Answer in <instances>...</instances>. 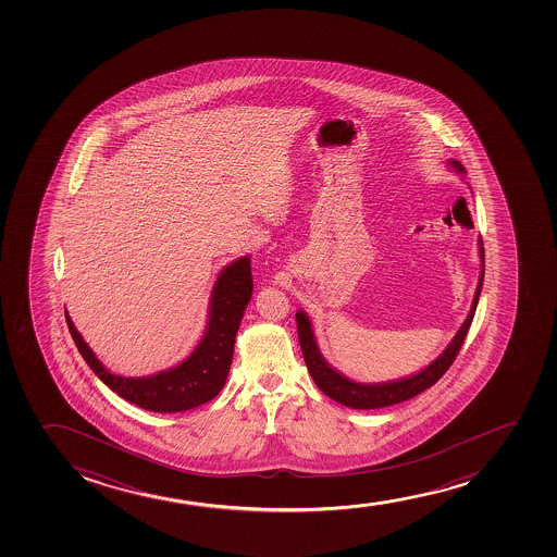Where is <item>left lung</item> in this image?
<instances>
[{"mask_svg":"<svg viewBox=\"0 0 557 557\" xmlns=\"http://www.w3.org/2000/svg\"><path fill=\"white\" fill-rule=\"evenodd\" d=\"M449 165L454 166L457 173H467L465 166L460 165L459 161L451 160ZM480 256V284H478V289H475V295H473L472 308H470L467 321L460 325L459 331L455 334V338L451 339V344L444 349L441 357L433 360L425 370L407 379L391 381V383L364 384L355 383L351 379L344 377L342 373L326 364L325 358L321 357L320 347H318L315 338H313L312 323L308 320L307 313L301 312V310L295 313L302 357H305V362H307V368L310 371V375H312L313 383L318 384V388L325 396L334 399V401L358 410L391 407V405L407 401L410 397L418 396L423 391L431 388L449 370V366L454 364L455 357L459 355V349L465 344V338H467L468 329L472 325L473 313H475V308H478L481 288H483V276H485V250H483V239L481 237Z\"/></svg>","mask_w":557,"mask_h":557,"instance_id":"obj_1","label":"left lung"}]
</instances>
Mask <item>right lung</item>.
Wrapping results in <instances>:
<instances>
[{"instance_id":"right-lung-1","label":"right lung","mask_w":557,"mask_h":557,"mask_svg":"<svg viewBox=\"0 0 557 557\" xmlns=\"http://www.w3.org/2000/svg\"><path fill=\"white\" fill-rule=\"evenodd\" d=\"M252 295L250 258L244 256L221 271L210 301V318L205 336L195 351L173 370L150 377H122L103 368L82 334L77 333L69 313L66 325L77 351L90 370L122 399L153 412H180L208 404L223 391L231 370L237 329Z\"/></svg>"}]
</instances>
